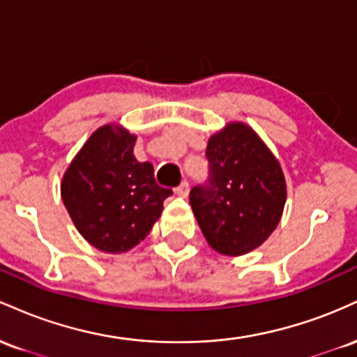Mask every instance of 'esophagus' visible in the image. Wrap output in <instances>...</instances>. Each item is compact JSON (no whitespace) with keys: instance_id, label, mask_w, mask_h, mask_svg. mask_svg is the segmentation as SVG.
<instances>
[{"instance_id":"34e87169","label":"esophagus","mask_w":357,"mask_h":357,"mask_svg":"<svg viewBox=\"0 0 357 357\" xmlns=\"http://www.w3.org/2000/svg\"><path fill=\"white\" fill-rule=\"evenodd\" d=\"M188 192H190V183L188 181H183L178 188H176V195L181 196V198H186Z\"/></svg>"}]
</instances>
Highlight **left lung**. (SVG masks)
I'll return each mask as SVG.
<instances>
[{
	"instance_id": "8db88e82",
	"label": "left lung",
	"mask_w": 357,
	"mask_h": 357,
	"mask_svg": "<svg viewBox=\"0 0 357 357\" xmlns=\"http://www.w3.org/2000/svg\"><path fill=\"white\" fill-rule=\"evenodd\" d=\"M210 176L190 192L204 238L218 253L245 255L275 230L287 199L272 151L243 122H230L206 146Z\"/></svg>"
}]
</instances>
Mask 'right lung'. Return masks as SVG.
Masks as SVG:
<instances>
[{"label":"right lung","instance_id":"add662e5","mask_svg":"<svg viewBox=\"0 0 357 357\" xmlns=\"http://www.w3.org/2000/svg\"><path fill=\"white\" fill-rule=\"evenodd\" d=\"M136 136L102 126L65 171L61 202L79 233L105 253H124L153 230L173 191L154 179L151 162L134 158Z\"/></svg>","mask_w":357,"mask_h":357}]
</instances>
